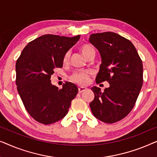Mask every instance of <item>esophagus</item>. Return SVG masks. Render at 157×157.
<instances>
[{
	"mask_svg": "<svg viewBox=\"0 0 157 157\" xmlns=\"http://www.w3.org/2000/svg\"><path fill=\"white\" fill-rule=\"evenodd\" d=\"M86 90V87H78V93H82L84 91Z\"/></svg>",
	"mask_w": 157,
	"mask_h": 157,
	"instance_id": "esophagus-1",
	"label": "esophagus"
}]
</instances>
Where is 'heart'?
Returning <instances> with one entry per match:
<instances>
[{"label": "heart", "instance_id": "obj_1", "mask_svg": "<svg viewBox=\"0 0 157 157\" xmlns=\"http://www.w3.org/2000/svg\"><path fill=\"white\" fill-rule=\"evenodd\" d=\"M80 51L86 58H87L91 54H95V50H94V48L91 44H83L82 46L80 47ZM69 56L70 53L66 52V54L64 55L63 56V63H66V62L68 61ZM90 74H91V73L89 71L75 72L74 74H73L71 75V80L73 82L76 83L80 85L86 84V83L89 82Z\"/></svg>", "mask_w": 157, "mask_h": 157}]
</instances>
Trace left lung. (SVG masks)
I'll return each instance as SVG.
<instances>
[{"instance_id":"1","label":"left lung","mask_w":157,"mask_h":157,"mask_svg":"<svg viewBox=\"0 0 157 157\" xmlns=\"http://www.w3.org/2000/svg\"><path fill=\"white\" fill-rule=\"evenodd\" d=\"M89 42L101 57L96 82L109 83L103 92L98 87L91 88L95 97L90 108L96 119L115 123L134 108L143 84L142 61L132 43L113 32L91 34Z\"/></svg>"}]
</instances>
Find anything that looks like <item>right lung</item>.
Masks as SVG:
<instances>
[{
  "instance_id": "1",
  "label": "right lung",
  "mask_w": 157,
  "mask_h": 157,
  "mask_svg": "<svg viewBox=\"0 0 157 157\" xmlns=\"http://www.w3.org/2000/svg\"><path fill=\"white\" fill-rule=\"evenodd\" d=\"M79 38L80 35L41 36L29 42L17 60V90L28 113L39 123L51 124L63 119L78 94L71 82L59 89L51 84V76L55 68L63 66L64 55Z\"/></svg>"
}]
</instances>
